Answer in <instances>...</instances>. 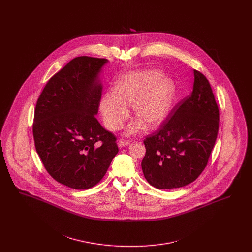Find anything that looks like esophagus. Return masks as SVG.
Here are the masks:
<instances>
[{"label":"esophagus","instance_id":"1","mask_svg":"<svg viewBox=\"0 0 252 252\" xmlns=\"http://www.w3.org/2000/svg\"><path fill=\"white\" fill-rule=\"evenodd\" d=\"M130 143H131V141L119 140V141H118V146H119V147H124V146H126V145H127V144H129Z\"/></svg>","mask_w":252,"mask_h":252}]
</instances>
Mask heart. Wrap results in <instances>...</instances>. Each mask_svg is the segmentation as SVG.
Returning <instances> with one entry per match:
<instances>
[{
  "label": "heart",
  "instance_id": "b5f03b06",
  "mask_svg": "<svg viewBox=\"0 0 252 252\" xmlns=\"http://www.w3.org/2000/svg\"><path fill=\"white\" fill-rule=\"evenodd\" d=\"M156 70L130 72L116 82L113 92L105 94L100 100V112L109 130L121 128L128 115V107H133L138 117L127 126L126 133L140 131L144 124L149 128L158 126L171 109L175 95V83Z\"/></svg>",
  "mask_w": 252,
  "mask_h": 252
}]
</instances>
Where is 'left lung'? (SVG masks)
<instances>
[{"instance_id": "1", "label": "left lung", "mask_w": 252, "mask_h": 252, "mask_svg": "<svg viewBox=\"0 0 252 252\" xmlns=\"http://www.w3.org/2000/svg\"><path fill=\"white\" fill-rule=\"evenodd\" d=\"M192 94L144 141V178L158 189L180 188L196 180L208 164L219 128V109L209 80L193 70Z\"/></svg>"}]
</instances>
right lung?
Wrapping results in <instances>:
<instances>
[{
  "label": "right lung",
  "instance_id": "1",
  "mask_svg": "<svg viewBox=\"0 0 252 252\" xmlns=\"http://www.w3.org/2000/svg\"><path fill=\"white\" fill-rule=\"evenodd\" d=\"M106 59L77 57L45 85L36 101L33 136L49 175L76 190L95 186L118 153L116 137L96 119Z\"/></svg>",
  "mask_w": 252,
  "mask_h": 252
}]
</instances>
